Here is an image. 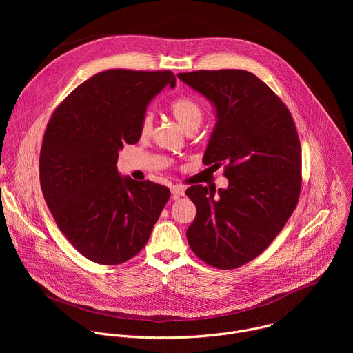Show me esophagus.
<instances>
[{
  "label": "esophagus",
  "instance_id": "34e87169",
  "mask_svg": "<svg viewBox=\"0 0 353 353\" xmlns=\"http://www.w3.org/2000/svg\"><path fill=\"white\" fill-rule=\"evenodd\" d=\"M170 191H172L173 196L177 198V196H180V195H184L185 188H184L183 185H172V187H170Z\"/></svg>",
  "mask_w": 353,
  "mask_h": 353
}]
</instances>
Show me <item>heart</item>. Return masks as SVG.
I'll use <instances>...</instances> for the list:
<instances>
[{
  "label": "heart",
  "mask_w": 353,
  "mask_h": 353,
  "mask_svg": "<svg viewBox=\"0 0 353 353\" xmlns=\"http://www.w3.org/2000/svg\"><path fill=\"white\" fill-rule=\"evenodd\" d=\"M170 112L185 131L198 128L204 116L203 108H201L199 103L195 102V100L191 97H179L173 100L170 105ZM152 128H154V114L148 112L143 114L141 120V135L142 137L150 135Z\"/></svg>",
  "instance_id": "heart-1"
}]
</instances>
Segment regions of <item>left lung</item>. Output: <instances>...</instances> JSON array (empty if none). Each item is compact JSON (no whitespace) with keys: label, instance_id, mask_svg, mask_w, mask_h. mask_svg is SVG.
<instances>
[{"label":"left lung","instance_id":"left-lung-1","mask_svg":"<svg viewBox=\"0 0 353 353\" xmlns=\"http://www.w3.org/2000/svg\"><path fill=\"white\" fill-rule=\"evenodd\" d=\"M215 108L216 124L203 162H226L228 188L191 185L196 207L187 229L191 250L207 264L232 270L260 256L293 214L301 185V152L282 100L243 70L177 75Z\"/></svg>","mask_w":353,"mask_h":353}]
</instances>
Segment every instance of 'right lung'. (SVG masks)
<instances>
[{
	"instance_id": "obj_1",
	"label": "right lung",
	"mask_w": 353,
	"mask_h": 353,
	"mask_svg": "<svg viewBox=\"0 0 353 353\" xmlns=\"http://www.w3.org/2000/svg\"><path fill=\"white\" fill-rule=\"evenodd\" d=\"M172 71L109 70L81 83L50 119L40 149V185L48 210L88 260L117 265L149 240L170 190L120 176L119 150L141 138L146 108Z\"/></svg>"
}]
</instances>
